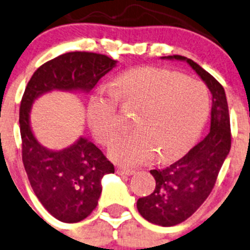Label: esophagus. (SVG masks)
Instances as JSON below:
<instances>
[{
	"mask_svg": "<svg viewBox=\"0 0 250 250\" xmlns=\"http://www.w3.org/2000/svg\"><path fill=\"white\" fill-rule=\"evenodd\" d=\"M117 172L120 173V175H127V176H130V175H133L134 172V170H132V169H127V167H117Z\"/></svg>",
	"mask_w": 250,
	"mask_h": 250,
	"instance_id": "1",
	"label": "esophagus"
}]
</instances>
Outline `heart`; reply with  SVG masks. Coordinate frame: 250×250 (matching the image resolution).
<instances>
[{
    "label": "heart",
    "instance_id": "obj_1",
    "mask_svg": "<svg viewBox=\"0 0 250 250\" xmlns=\"http://www.w3.org/2000/svg\"><path fill=\"white\" fill-rule=\"evenodd\" d=\"M111 94L99 92L88 105V122L102 144H110L120 129L117 103L138 109L134 130L120 136L110 154L125 165L157 159L172 160L187 152L208 118L211 94L201 81L180 73L141 67L115 79Z\"/></svg>",
    "mask_w": 250,
    "mask_h": 250
}]
</instances>
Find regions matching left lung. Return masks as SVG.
<instances>
[{
	"mask_svg": "<svg viewBox=\"0 0 250 250\" xmlns=\"http://www.w3.org/2000/svg\"><path fill=\"white\" fill-rule=\"evenodd\" d=\"M164 59L187 61L212 93L209 133L180 160L164 169L151 170L156 188L152 194L136 202L139 213L149 223L173 227L188 219L211 194L220 167L230 152L231 128L222 83L190 59L180 55Z\"/></svg>",
	"mask_w": 250,
	"mask_h": 250,
	"instance_id": "left-lung-1",
	"label": "left lung"
}]
</instances>
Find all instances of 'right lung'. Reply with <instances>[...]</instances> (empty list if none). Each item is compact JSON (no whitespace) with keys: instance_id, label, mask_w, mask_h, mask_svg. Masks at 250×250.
Listing matches in <instances>:
<instances>
[{"instance_id":"obj_1","label":"right lung","mask_w":250,"mask_h":250,"mask_svg":"<svg viewBox=\"0 0 250 250\" xmlns=\"http://www.w3.org/2000/svg\"><path fill=\"white\" fill-rule=\"evenodd\" d=\"M116 64L106 55L73 51L42 64L27 83L20 104L22 163L41 204L63 223H78L92 213L102 193V178L115 172L114 164L86 138L62 151H49L33 136L31 105L51 90L91 91Z\"/></svg>"}]
</instances>
